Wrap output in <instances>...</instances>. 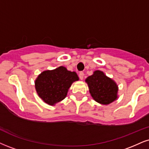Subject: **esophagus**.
<instances>
[{"label": "esophagus", "mask_w": 149, "mask_h": 149, "mask_svg": "<svg viewBox=\"0 0 149 149\" xmlns=\"http://www.w3.org/2000/svg\"><path fill=\"white\" fill-rule=\"evenodd\" d=\"M79 78H80L81 80H83L84 78V73L82 72H81L79 73Z\"/></svg>", "instance_id": "obj_1"}]
</instances>
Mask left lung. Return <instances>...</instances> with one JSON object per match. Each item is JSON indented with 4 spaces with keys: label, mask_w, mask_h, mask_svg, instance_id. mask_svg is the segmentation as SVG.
I'll return each instance as SVG.
<instances>
[{
    "label": "left lung",
    "mask_w": 149,
    "mask_h": 149,
    "mask_svg": "<svg viewBox=\"0 0 149 149\" xmlns=\"http://www.w3.org/2000/svg\"><path fill=\"white\" fill-rule=\"evenodd\" d=\"M85 81L93 99L99 104L108 105L118 99V86L104 72L94 71L93 74L86 79Z\"/></svg>",
    "instance_id": "1"
}]
</instances>
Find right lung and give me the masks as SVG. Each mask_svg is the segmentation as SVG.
I'll return each instance as SVG.
<instances>
[{
  "mask_svg": "<svg viewBox=\"0 0 149 149\" xmlns=\"http://www.w3.org/2000/svg\"><path fill=\"white\" fill-rule=\"evenodd\" d=\"M77 81L79 77L75 72L59 66L52 70L42 72L34 84L38 97L48 105L54 106L65 98L72 84Z\"/></svg>",
  "mask_w": 149,
  "mask_h": 149,
  "instance_id": "right-lung-1",
  "label": "right lung"
}]
</instances>
